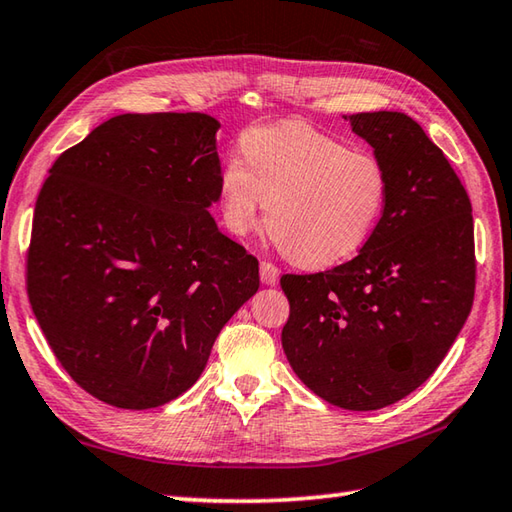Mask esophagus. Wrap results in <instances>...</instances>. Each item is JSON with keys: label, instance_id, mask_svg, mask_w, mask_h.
Wrapping results in <instances>:
<instances>
[{"label": "esophagus", "instance_id": "obj_1", "mask_svg": "<svg viewBox=\"0 0 512 512\" xmlns=\"http://www.w3.org/2000/svg\"><path fill=\"white\" fill-rule=\"evenodd\" d=\"M259 277H262V284L266 286H275L279 279V268L270 262L259 264Z\"/></svg>", "mask_w": 512, "mask_h": 512}]
</instances>
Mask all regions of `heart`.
I'll list each match as a JSON object with an SVG mask.
<instances>
[{"instance_id":"obj_1","label":"heart","mask_w":512,"mask_h":512,"mask_svg":"<svg viewBox=\"0 0 512 512\" xmlns=\"http://www.w3.org/2000/svg\"><path fill=\"white\" fill-rule=\"evenodd\" d=\"M386 202L388 173L373 153L302 122L248 130L242 155L230 157L219 173V206L230 233H250L266 208L270 235L306 268L355 255Z\"/></svg>"}]
</instances>
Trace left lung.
Instances as JSON below:
<instances>
[{
    "label": "left lung",
    "instance_id": "left-lung-1",
    "mask_svg": "<svg viewBox=\"0 0 512 512\" xmlns=\"http://www.w3.org/2000/svg\"><path fill=\"white\" fill-rule=\"evenodd\" d=\"M388 173V202L350 262L284 275L295 375L346 410L399 402L435 373L475 297L473 206L442 150L395 110L346 117Z\"/></svg>",
    "mask_w": 512,
    "mask_h": 512
}]
</instances>
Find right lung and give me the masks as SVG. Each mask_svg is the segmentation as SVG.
Segmentation results:
<instances>
[{
  "instance_id": "obj_1",
  "label": "right lung",
  "mask_w": 512,
  "mask_h": 512,
  "mask_svg": "<svg viewBox=\"0 0 512 512\" xmlns=\"http://www.w3.org/2000/svg\"><path fill=\"white\" fill-rule=\"evenodd\" d=\"M204 113L117 115L57 157L39 190L26 288L73 382L117 408L179 397L259 264L219 233L215 135Z\"/></svg>"
}]
</instances>
